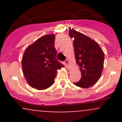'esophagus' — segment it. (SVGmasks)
Masks as SVG:
<instances>
[{"label": "esophagus", "mask_w": 122, "mask_h": 122, "mask_svg": "<svg viewBox=\"0 0 122 122\" xmlns=\"http://www.w3.org/2000/svg\"><path fill=\"white\" fill-rule=\"evenodd\" d=\"M64 63H65V64L66 66H68V64H69V61H68V60H65V61H64Z\"/></svg>", "instance_id": "esophagus-1"}]
</instances>
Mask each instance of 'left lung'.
Returning <instances> with one entry per match:
<instances>
[{"instance_id": "obj_1", "label": "left lung", "mask_w": 122, "mask_h": 122, "mask_svg": "<svg viewBox=\"0 0 122 122\" xmlns=\"http://www.w3.org/2000/svg\"><path fill=\"white\" fill-rule=\"evenodd\" d=\"M69 36L73 38L74 50L76 62L81 72V77L76 86L89 88L100 79L103 65L104 54L98 43L85 35L70 29Z\"/></svg>"}]
</instances>
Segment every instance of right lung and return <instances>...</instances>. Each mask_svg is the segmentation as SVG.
Wrapping results in <instances>:
<instances>
[{
  "label": "right lung",
  "instance_id": "obj_1",
  "mask_svg": "<svg viewBox=\"0 0 122 122\" xmlns=\"http://www.w3.org/2000/svg\"><path fill=\"white\" fill-rule=\"evenodd\" d=\"M55 36L41 37L25 50L22 66L26 81L31 87L45 89L54 83L57 70L64 65L56 59Z\"/></svg>",
  "mask_w": 122,
  "mask_h": 122
}]
</instances>
